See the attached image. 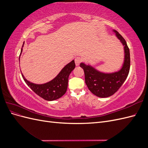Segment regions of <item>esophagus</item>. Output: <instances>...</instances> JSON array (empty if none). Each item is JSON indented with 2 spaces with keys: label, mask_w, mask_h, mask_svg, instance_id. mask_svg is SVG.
I'll use <instances>...</instances> for the list:
<instances>
[{
  "label": "esophagus",
  "mask_w": 148,
  "mask_h": 148,
  "mask_svg": "<svg viewBox=\"0 0 148 148\" xmlns=\"http://www.w3.org/2000/svg\"><path fill=\"white\" fill-rule=\"evenodd\" d=\"M82 62V59L80 57H78L77 58H75V64L77 66H78L80 64H81Z\"/></svg>",
  "instance_id": "esophagus-1"
}]
</instances>
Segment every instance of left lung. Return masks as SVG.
I'll list each match as a JSON object with an SVG mask.
<instances>
[{
    "label": "left lung",
    "mask_w": 148,
    "mask_h": 148,
    "mask_svg": "<svg viewBox=\"0 0 148 148\" xmlns=\"http://www.w3.org/2000/svg\"><path fill=\"white\" fill-rule=\"evenodd\" d=\"M117 37L124 46L125 60L122 68L117 72L104 73L93 67L83 63L80 67L83 69L86 83L88 89L92 94L100 97H107L113 95L122 86L126 80L130 67V50L125 39L117 31L114 30Z\"/></svg>",
    "instance_id": "obj_1"
}]
</instances>
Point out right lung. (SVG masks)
<instances>
[{"label": "right lung", "instance_id": "1", "mask_svg": "<svg viewBox=\"0 0 148 148\" xmlns=\"http://www.w3.org/2000/svg\"><path fill=\"white\" fill-rule=\"evenodd\" d=\"M23 44L22 48L23 47ZM22 48L21 53L23 50ZM75 68V62L72 60L61 70L54 79L47 83L42 84H36L28 82L25 79L23 74L22 77L25 83L37 95L46 101H51L59 99L65 95L68 86L69 77Z\"/></svg>", "mask_w": 148, "mask_h": 148}]
</instances>
